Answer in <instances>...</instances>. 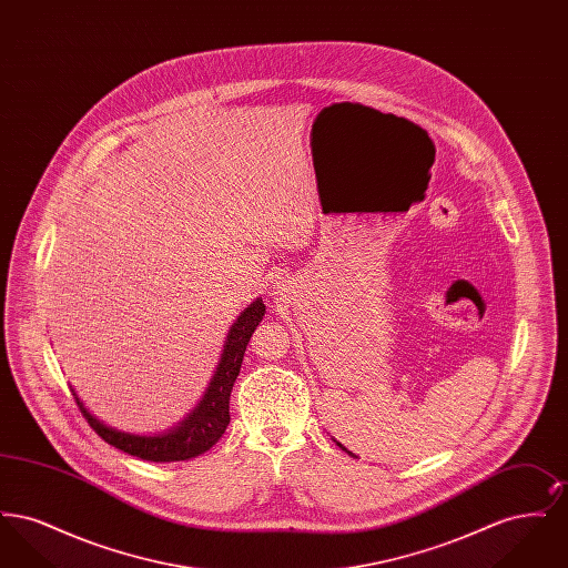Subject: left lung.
Segmentation results:
<instances>
[{
  "mask_svg": "<svg viewBox=\"0 0 568 568\" xmlns=\"http://www.w3.org/2000/svg\"><path fill=\"white\" fill-rule=\"evenodd\" d=\"M332 440H334V443H336V445H338V447H341V449H343V452H347V454H349V456H353L352 452H349V449H347V447H345V445H341V443H338V440H336V438H332ZM353 458H355V456H353Z\"/></svg>",
  "mask_w": 568,
  "mask_h": 568,
  "instance_id": "1",
  "label": "left lung"
}]
</instances>
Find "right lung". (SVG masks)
Wrapping results in <instances>:
<instances>
[{
  "instance_id": "obj_1",
  "label": "right lung",
  "mask_w": 568,
  "mask_h": 568,
  "mask_svg": "<svg viewBox=\"0 0 568 568\" xmlns=\"http://www.w3.org/2000/svg\"><path fill=\"white\" fill-rule=\"evenodd\" d=\"M266 306L264 300L257 297L251 302L239 320L232 324L227 338L223 343V352L216 364L215 375L211 378L206 392L200 403L191 408L187 417H183L176 426L163 430L162 434H134L116 430L102 419H98L72 387L77 405L89 426L100 434L109 445L149 462H181L202 456L209 452L216 440L223 436L230 424V394L241 373L244 352L251 341V334L264 320Z\"/></svg>"
}]
</instances>
